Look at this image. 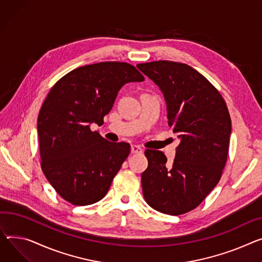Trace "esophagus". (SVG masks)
<instances>
[{
	"instance_id": "1",
	"label": "esophagus",
	"mask_w": 262,
	"mask_h": 262,
	"mask_svg": "<svg viewBox=\"0 0 262 262\" xmlns=\"http://www.w3.org/2000/svg\"><path fill=\"white\" fill-rule=\"evenodd\" d=\"M130 150H132V154H141L143 151V149L138 145H132Z\"/></svg>"
}]
</instances>
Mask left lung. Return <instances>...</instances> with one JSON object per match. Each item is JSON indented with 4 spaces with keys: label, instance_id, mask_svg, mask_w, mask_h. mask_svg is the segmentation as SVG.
Instances as JSON below:
<instances>
[{
    "label": "left lung",
    "instance_id": "obj_1",
    "mask_svg": "<svg viewBox=\"0 0 262 262\" xmlns=\"http://www.w3.org/2000/svg\"><path fill=\"white\" fill-rule=\"evenodd\" d=\"M163 94L167 120L180 143L172 166L160 150H145L141 175L145 201L154 210L180 215L197 207L220 180L232 132L226 104L196 69L172 61L138 64Z\"/></svg>",
    "mask_w": 262,
    "mask_h": 262
}]
</instances>
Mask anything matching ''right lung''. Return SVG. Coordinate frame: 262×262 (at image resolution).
Wrapping results in <instances>:
<instances>
[{"label":"right lung","instance_id":"right-lung-1","mask_svg":"<svg viewBox=\"0 0 262 262\" xmlns=\"http://www.w3.org/2000/svg\"><path fill=\"white\" fill-rule=\"evenodd\" d=\"M144 77L124 62H100L74 69L47 95L38 117L41 165L66 201H100L130 152L125 142H110L91 124H103L121 87Z\"/></svg>","mask_w":262,"mask_h":262}]
</instances>
